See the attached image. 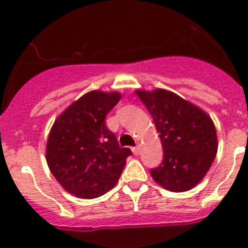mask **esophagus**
I'll return each mask as SVG.
<instances>
[{
  "instance_id": "34e87169",
  "label": "esophagus",
  "mask_w": 248,
  "mask_h": 248,
  "mask_svg": "<svg viewBox=\"0 0 248 248\" xmlns=\"http://www.w3.org/2000/svg\"><path fill=\"white\" fill-rule=\"evenodd\" d=\"M132 152H133V155H140V146L133 147V148H132Z\"/></svg>"
}]
</instances>
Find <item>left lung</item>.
<instances>
[{
  "label": "left lung",
  "mask_w": 248,
  "mask_h": 248,
  "mask_svg": "<svg viewBox=\"0 0 248 248\" xmlns=\"http://www.w3.org/2000/svg\"><path fill=\"white\" fill-rule=\"evenodd\" d=\"M163 147V160L151 169L152 178L170 191H186L195 186L210 169L217 137L214 122L202 110L170 91L157 89L137 91Z\"/></svg>",
  "instance_id": "1"
}]
</instances>
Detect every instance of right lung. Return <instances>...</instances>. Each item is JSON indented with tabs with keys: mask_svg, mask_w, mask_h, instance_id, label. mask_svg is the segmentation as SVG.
<instances>
[{
	"mask_svg": "<svg viewBox=\"0 0 248 248\" xmlns=\"http://www.w3.org/2000/svg\"><path fill=\"white\" fill-rule=\"evenodd\" d=\"M119 93L90 91L55 120L46 143V163L59 184L84 199L104 195L119 182L129 148H121L106 126Z\"/></svg>",
	"mask_w": 248,
	"mask_h": 248,
	"instance_id": "right-lung-1",
	"label": "right lung"
}]
</instances>
